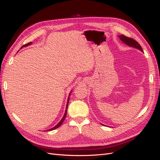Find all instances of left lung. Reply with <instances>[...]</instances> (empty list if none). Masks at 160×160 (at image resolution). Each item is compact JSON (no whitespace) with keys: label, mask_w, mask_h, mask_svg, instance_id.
<instances>
[{"label":"left lung","mask_w":160,"mask_h":160,"mask_svg":"<svg viewBox=\"0 0 160 160\" xmlns=\"http://www.w3.org/2000/svg\"><path fill=\"white\" fill-rule=\"evenodd\" d=\"M119 37L120 39L123 42V43H125V44H126V45H128L130 47H134V48H135V49H138L141 51L142 52H143V50H142V48L141 45H140L136 41L133 39L132 38L125 37L123 35H119Z\"/></svg>","instance_id":"1"}]
</instances>
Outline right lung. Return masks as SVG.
I'll return each instance as SVG.
<instances>
[{
  "instance_id": "right-lung-1",
  "label": "right lung",
  "mask_w": 160,
  "mask_h": 160,
  "mask_svg": "<svg viewBox=\"0 0 160 160\" xmlns=\"http://www.w3.org/2000/svg\"><path fill=\"white\" fill-rule=\"evenodd\" d=\"M32 44V42H28V43H27V44H25V45H23L21 48H22V47H27V46H28V45H31ZM71 93H70V94H69V96H70V95H71ZM69 97L68 98V99H67V106H66V109H65V114H64V115H63V117H62V118L61 119V120L59 122V123H58L57 125H55V126L54 127V128H51V129H49V131H51V130H54V129H57V128H58L59 127H60L61 125V124L62 123V122H63V121L65 120V117H66V115H67V107H68V103H69Z\"/></svg>"
}]
</instances>
